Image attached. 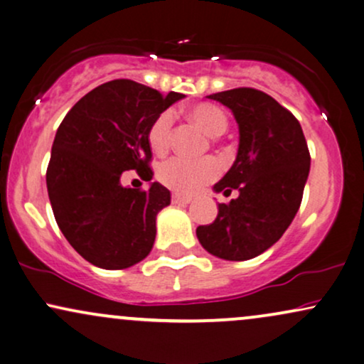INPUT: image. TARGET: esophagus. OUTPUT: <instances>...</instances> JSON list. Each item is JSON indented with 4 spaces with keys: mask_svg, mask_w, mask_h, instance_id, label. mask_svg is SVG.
<instances>
[{
    "mask_svg": "<svg viewBox=\"0 0 364 364\" xmlns=\"http://www.w3.org/2000/svg\"><path fill=\"white\" fill-rule=\"evenodd\" d=\"M171 200H173L174 205H188L191 201L190 196H183V195H178V193H174L173 198H171Z\"/></svg>",
    "mask_w": 364,
    "mask_h": 364,
    "instance_id": "esophagus-1",
    "label": "esophagus"
}]
</instances>
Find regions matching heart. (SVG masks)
<instances>
[{"mask_svg":"<svg viewBox=\"0 0 364 364\" xmlns=\"http://www.w3.org/2000/svg\"><path fill=\"white\" fill-rule=\"evenodd\" d=\"M190 117L207 132L210 137H220L229 127V118L220 108L210 103L195 105ZM173 130V113L166 110L159 113L147 130L149 146L156 154H164L169 147ZM220 174V164L213 157L200 161H188L181 157H171L157 168V179L166 188L181 195H193L212 183Z\"/></svg>","mask_w":364,"mask_h":364,"instance_id":"heart-1","label":"heart"}]
</instances>
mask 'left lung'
Instances as JSON below:
<instances>
[{
    "label": "left lung",
    "instance_id": "1",
    "mask_svg": "<svg viewBox=\"0 0 364 364\" xmlns=\"http://www.w3.org/2000/svg\"><path fill=\"white\" fill-rule=\"evenodd\" d=\"M208 98L230 108L239 125L237 157L213 190L239 196L218 203L217 218L200 225L196 237L220 259H252L278 242L299 212L310 171L307 140L293 113L259 90Z\"/></svg>",
    "mask_w": 364,
    "mask_h": 364
}]
</instances>
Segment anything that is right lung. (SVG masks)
Here are the masks:
<instances>
[{
	"label": "right lung",
	"mask_w": 364,
	"mask_h": 364,
	"mask_svg": "<svg viewBox=\"0 0 364 364\" xmlns=\"http://www.w3.org/2000/svg\"><path fill=\"white\" fill-rule=\"evenodd\" d=\"M181 93L163 96L130 80H113L82 96L57 129L47 191L68 242L91 264L125 269L151 252L156 217L171 203L161 183L149 190L122 186L124 171L151 181L152 120Z\"/></svg>",
	"instance_id": "right-lung-1"
}]
</instances>
